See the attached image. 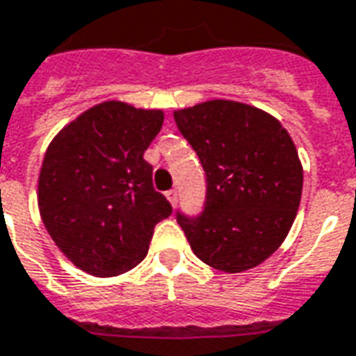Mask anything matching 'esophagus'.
<instances>
[{
	"label": "esophagus",
	"mask_w": 356,
	"mask_h": 356,
	"mask_svg": "<svg viewBox=\"0 0 356 356\" xmlns=\"http://www.w3.org/2000/svg\"><path fill=\"white\" fill-rule=\"evenodd\" d=\"M165 196H168V200H170L171 205H177V200H179V194L175 188H171V191L165 192Z\"/></svg>",
	"instance_id": "esophagus-1"
}]
</instances>
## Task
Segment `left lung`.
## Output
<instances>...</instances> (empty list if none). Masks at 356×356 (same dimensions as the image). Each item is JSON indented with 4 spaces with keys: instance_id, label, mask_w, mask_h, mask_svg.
<instances>
[{
    "instance_id": "left-lung-1",
    "label": "left lung",
    "mask_w": 356,
    "mask_h": 356,
    "mask_svg": "<svg viewBox=\"0 0 356 356\" xmlns=\"http://www.w3.org/2000/svg\"><path fill=\"white\" fill-rule=\"evenodd\" d=\"M205 171L198 217L177 211L192 251L215 270L264 262L291 230L304 185L298 151L277 118L251 105L211 99L173 113Z\"/></svg>"
}]
</instances>
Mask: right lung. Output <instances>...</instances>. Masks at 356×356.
I'll use <instances>...</instances> for the list:
<instances>
[{
  "instance_id": "right-lung-1",
  "label": "right lung",
  "mask_w": 356,
  "mask_h": 356,
  "mask_svg": "<svg viewBox=\"0 0 356 356\" xmlns=\"http://www.w3.org/2000/svg\"><path fill=\"white\" fill-rule=\"evenodd\" d=\"M164 113L104 102L52 139L39 173V213L58 249L83 272L115 277L147 257L171 215L143 158Z\"/></svg>"
}]
</instances>
